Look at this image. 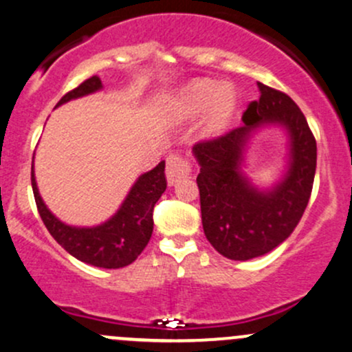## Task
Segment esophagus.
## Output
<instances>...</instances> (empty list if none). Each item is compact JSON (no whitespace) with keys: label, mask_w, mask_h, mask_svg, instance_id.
Listing matches in <instances>:
<instances>
[{"label":"esophagus","mask_w":352,"mask_h":352,"mask_svg":"<svg viewBox=\"0 0 352 352\" xmlns=\"http://www.w3.org/2000/svg\"><path fill=\"white\" fill-rule=\"evenodd\" d=\"M165 173L168 186H175L177 182H180V180L188 177V173H190V164H188L186 158L180 157V155H170L166 158Z\"/></svg>","instance_id":"obj_1"}]
</instances>
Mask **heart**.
<instances>
[{
	"instance_id": "b5f03b06",
	"label": "heart",
	"mask_w": 352,
	"mask_h": 352,
	"mask_svg": "<svg viewBox=\"0 0 352 352\" xmlns=\"http://www.w3.org/2000/svg\"><path fill=\"white\" fill-rule=\"evenodd\" d=\"M236 108V94L232 87L219 86L214 80L199 79L187 84L170 101V114L177 120H192L207 109L204 133L216 136L228 128Z\"/></svg>"
}]
</instances>
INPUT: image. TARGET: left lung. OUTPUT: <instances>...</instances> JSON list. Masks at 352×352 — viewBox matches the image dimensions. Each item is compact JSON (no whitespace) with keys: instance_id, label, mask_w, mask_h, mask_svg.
<instances>
[{"instance_id":"8db88e82","label":"left lung","mask_w":352,"mask_h":352,"mask_svg":"<svg viewBox=\"0 0 352 352\" xmlns=\"http://www.w3.org/2000/svg\"><path fill=\"white\" fill-rule=\"evenodd\" d=\"M260 99L243 113V126L194 145L201 172L202 228L214 250L234 261L263 256L294 232L309 204L317 165V145L305 116L283 92L258 82ZM287 133L285 172L270 188L245 175V151L260 129Z\"/></svg>"}]
</instances>
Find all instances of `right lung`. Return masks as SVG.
I'll list each match as a JSON object with an SVG mask.
<instances>
[{
	"label": "right lung",
	"instance_id": "right-lung-1",
	"mask_svg": "<svg viewBox=\"0 0 352 352\" xmlns=\"http://www.w3.org/2000/svg\"><path fill=\"white\" fill-rule=\"evenodd\" d=\"M98 76L84 80L79 87L67 92L57 106L72 99L84 98L101 91ZM55 106V108H57ZM32 188L43 224L54 239L79 261L98 268H123L140 256L153 232V207L166 188L165 162L162 160L150 172L142 173L129 188L120 209L98 226H70L52 214L45 206L35 180L32 166Z\"/></svg>",
	"mask_w": 352,
	"mask_h": 352
}]
</instances>
